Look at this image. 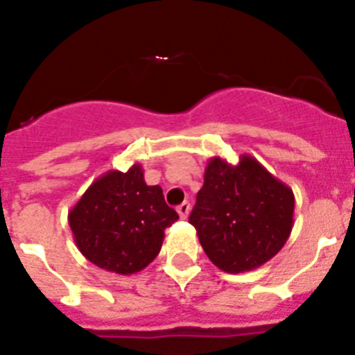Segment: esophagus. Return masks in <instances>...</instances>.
I'll return each mask as SVG.
<instances>
[{"mask_svg":"<svg viewBox=\"0 0 355 355\" xmlns=\"http://www.w3.org/2000/svg\"><path fill=\"white\" fill-rule=\"evenodd\" d=\"M178 213H180L181 218H187L188 213H190V202H183V205L178 206Z\"/></svg>","mask_w":355,"mask_h":355,"instance_id":"esophagus-1","label":"esophagus"}]
</instances>
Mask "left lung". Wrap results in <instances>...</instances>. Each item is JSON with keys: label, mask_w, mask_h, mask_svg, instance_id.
I'll return each instance as SVG.
<instances>
[{"label": "left lung", "mask_w": 355, "mask_h": 355, "mask_svg": "<svg viewBox=\"0 0 355 355\" xmlns=\"http://www.w3.org/2000/svg\"><path fill=\"white\" fill-rule=\"evenodd\" d=\"M295 196L249 155L236 165L209 158L205 184L188 222L215 266L227 274L265 265L283 249L293 227Z\"/></svg>", "instance_id": "8db88e82"}]
</instances>
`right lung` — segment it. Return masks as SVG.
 Returning <instances> with one entry per match:
<instances>
[{"label": "right lung", "mask_w": 355, "mask_h": 355, "mask_svg": "<svg viewBox=\"0 0 355 355\" xmlns=\"http://www.w3.org/2000/svg\"><path fill=\"white\" fill-rule=\"evenodd\" d=\"M180 215L162 187L144 181L140 163L97 178L69 211L78 249L99 268L121 275L144 270L162 249L165 229Z\"/></svg>", "instance_id": "1"}]
</instances>
